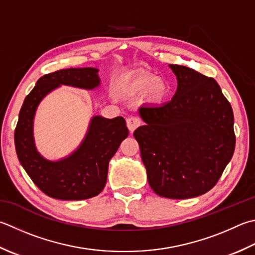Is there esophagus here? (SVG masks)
Masks as SVG:
<instances>
[{"label": "esophagus", "instance_id": "esophagus-1", "mask_svg": "<svg viewBox=\"0 0 255 255\" xmlns=\"http://www.w3.org/2000/svg\"><path fill=\"white\" fill-rule=\"evenodd\" d=\"M140 126V121L136 117H129L127 118V127L129 129V131L132 132L134 129L137 127Z\"/></svg>", "mask_w": 255, "mask_h": 255}]
</instances>
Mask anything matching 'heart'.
Listing matches in <instances>:
<instances>
[{"mask_svg":"<svg viewBox=\"0 0 255 255\" xmlns=\"http://www.w3.org/2000/svg\"><path fill=\"white\" fill-rule=\"evenodd\" d=\"M124 93L147 94L150 102L159 104L163 102L169 92L168 84L152 74H136L123 85Z\"/></svg>","mask_w":255,"mask_h":255,"instance_id":"b5f03b06","label":"heart"}]
</instances>
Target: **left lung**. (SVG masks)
Segmentation results:
<instances>
[{"mask_svg":"<svg viewBox=\"0 0 255 255\" xmlns=\"http://www.w3.org/2000/svg\"><path fill=\"white\" fill-rule=\"evenodd\" d=\"M177 92L161 106H141L146 123L133 136L149 186L169 199L194 198L216 186L236 147L230 103L218 83L192 68L170 64Z\"/></svg>","mask_w":255,"mask_h":255,"instance_id":"1","label":"left lung"}]
</instances>
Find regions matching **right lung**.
Returning <instances> with one entry per match:
<instances>
[{
  "label": "right lung",
  "mask_w": 255,
  "mask_h": 255,
  "mask_svg": "<svg viewBox=\"0 0 255 255\" xmlns=\"http://www.w3.org/2000/svg\"><path fill=\"white\" fill-rule=\"evenodd\" d=\"M98 69L66 68L46 74L24 99L14 132L17 158L38 189L59 200H85L103 191L107 181L109 160L128 136L123 117L107 119L94 116L79 147L68 157L51 161L36 150L33 121L38 104L61 85L83 89L99 86Z\"/></svg>",
  "instance_id": "obj_1"
}]
</instances>
